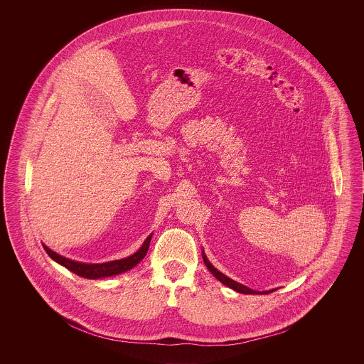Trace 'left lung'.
I'll list each match as a JSON object with an SVG mask.
<instances>
[{"label":"left lung","mask_w":364,"mask_h":364,"mask_svg":"<svg viewBox=\"0 0 364 364\" xmlns=\"http://www.w3.org/2000/svg\"><path fill=\"white\" fill-rule=\"evenodd\" d=\"M202 255H203V262H205V264L208 266V270L211 272V274H213L214 277L217 278L218 281H221V282H223L224 285H226L228 288H230V289H233V291H236V292H239V294H272V292H274V291H277V289H269V291H263V292L254 291V289H251V288H248V287L242 285L240 282H236V281H235V279H232V278L226 277L225 274H223L220 270H217V269L210 263V260L208 259V257H206L205 251H202Z\"/></svg>","instance_id":"left-lung-1"}]
</instances>
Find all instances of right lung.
I'll use <instances>...</instances> for the list:
<instances>
[{
  "label": "right lung",
  "mask_w": 364,
  "mask_h": 364,
  "mask_svg": "<svg viewBox=\"0 0 364 364\" xmlns=\"http://www.w3.org/2000/svg\"><path fill=\"white\" fill-rule=\"evenodd\" d=\"M153 233L149 235V237L141 244V247L138 251L132 255H129L128 258H122V259L112 260V262H105V263H86V262H77V260L68 259L65 257L58 255L57 252H54L49 247H46L43 244L45 251L48 252V255L52 258L54 262H57L58 264L64 266L65 269H68L72 273L80 276V277L88 278V279H98V278L110 277V276H117L125 273L131 269H134L138 264L140 260L143 259L149 251V245L151 242Z\"/></svg>",
  "instance_id": "obj_1"
}]
</instances>
